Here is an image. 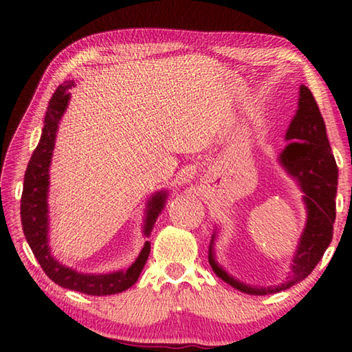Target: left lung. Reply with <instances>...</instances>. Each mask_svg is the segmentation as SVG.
I'll return each instance as SVG.
<instances>
[{
	"instance_id": "left-lung-1",
	"label": "left lung",
	"mask_w": 352,
	"mask_h": 352,
	"mask_svg": "<svg viewBox=\"0 0 352 352\" xmlns=\"http://www.w3.org/2000/svg\"><path fill=\"white\" fill-rule=\"evenodd\" d=\"M290 139L296 141L289 142L279 155V163L284 166L289 175L294 177V180H296L305 192L302 201L307 210V220L298 242L296 253L292 259V272L287 281L273 285V287H252V285L237 281L214 259L212 245L216 241V231L211 239L208 259L214 273L231 287L247 295L276 294L301 283L311 275L332 241L338 169L329 141H327L323 116L315 102L314 94L305 85L300 87L296 115L292 119L287 133H285V140L289 141Z\"/></svg>"
}]
</instances>
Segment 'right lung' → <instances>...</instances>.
Returning <instances> with one entry per match:
<instances>
[{"mask_svg":"<svg viewBox=\"0 0 352 352\" xmlns=\"http://www.w3.org/2000/svg\"><path fill=\"white\" fill-rule=\"evenodd\" d=\"M74 87V82H65L52 94L47 104L45 126L41 130V136L37 147L29 160L25 184H23L21 194V225L25 231L26 241L31 247L32 253L37 258L41 269L50 276L52 281L60 287L80 292L85 295H115L119 292L127 290L138 281L146 261L151 253V242L146 241L138 258L129 267L127 270H119L105 273V275H88V273H79L74 269L63 265L54 259L50 248V219H47V190H50V166L52 158V151L56 144V135L58 122L67 110L69 102V88ZM168 192L153 194L147 201L146 220H144V236L148 237L157 222L158 214L163 211Z\"/></svg>","mask_w":352,"mask_h":352,"instance_id":"right-lung-1","label":"right lung"}]
</instances>
